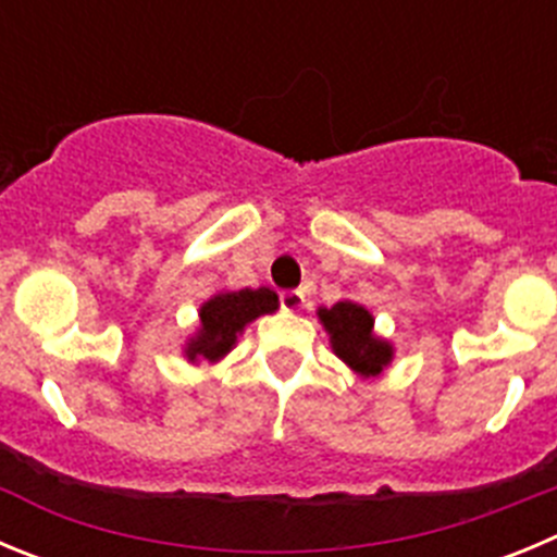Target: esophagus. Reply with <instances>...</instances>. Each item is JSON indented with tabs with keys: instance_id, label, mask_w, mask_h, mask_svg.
I'll return each instance as SVG.
<instances>
[{
	"instance_id": "esophagus-1",
	"label": "esophagus",
	"mask_w": 557,
	"mask_h": 557,
	"mask_svg": "<svg viewBox=\"0 0 557 557\" xmlns=\"http://www.w3.org/2000/svg\"><path fill=\"white\" fill-rule=\"evenodd\" d=\"M306 304L304 293L300 289H287V293H282V309L284 312H300Z\"/></svg>"
}]
</instances>
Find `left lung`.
I'll use <instances>...</instances> for the list:
<instances>
[{
    "instance_id": "8db88e82",
    "label": "left lung",
    "mask_w": 557,
    "mask_h": 557,
    "mask_svg": "<svg viewBox=\"0 0 557 557\" xmlns=\"http://www.w3.org/2000/svg\"><path fill=\"white\" fill-rule=\"evenodd\" d=\"M318 318L329 331L334 354L350 370L364 379H375L384 372V367H389L395 348L372 331L375 320L364 306L354 304V300H339L331 309H320Z\"/></svg>"
}]
</instances>
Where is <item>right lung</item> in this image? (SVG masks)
<instances>
[{
  "label": "right lung",
  "instance_id": "1",
  "mask_svg": "<svg viewBox=\"0 0 557 557\" xmlns=\"http://www.w3.org/2000/svg\"><path fill=\"white\" fill-rule=\"evenodd\" d=\"M278 309V295L268 287L237 289V293H218L201 306V325L196 336L185 345L187 361H209L215 364L237 345V336L251 320Z\"/></svg>",
  "mask_w": 557,
  "mask_h": 557
}]
</instances>
